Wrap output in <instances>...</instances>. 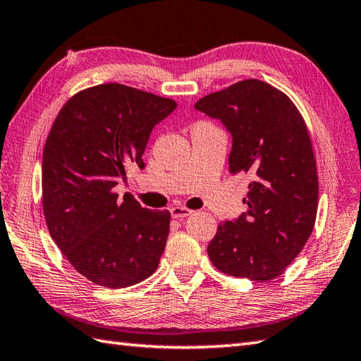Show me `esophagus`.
Wrapping results in <instances>:
<instances>
[{
    "label": "esophagus",
    "instance_id": "obj_1",
    "mask_svg": "<svg viewBox=\"0 0 361 361\" xmlns=\"http://www.w3.org/2000/svg\"><path fill=\"white\" fill-rule=\"evenodd\" d=\"M171 214L173 219H185V217H189L190 214H192V211L185 208V206H172Z\"/></svg>",
    "mask_w": 361,
    "mask_h": 361
}]
</instances>
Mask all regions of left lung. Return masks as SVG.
<instances>
[{"label": "left lung", "mask_w": 361, "mask_h": 361, "mask_svg": "<svg viewBox=\"0 0 361 361\" xmlns=\"http://www.w3.org/2000/svg\"><path fill=\"white\" fill-rule=\"evenodd\" d=\"M195 110L233 136L229 172L250 173L247 212L221 221L208 256L221 273L265 282L291 264L315 226L318 175L310 136L295 104L248 79L202 97Z\"/></svg>", "instance_id": "8db88e82"}]
</instances>
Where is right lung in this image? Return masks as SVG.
Segmentation results:
<instances>
[{
	"instance_id": "add662e5",
	"label": "right lung",
	"mask_w": 361,
	"mask_h": 361,
	"mask_svg": "<svg viewBox=\"0 0 361 361\" xmlns=\"http://www.w3.org/2000/svg\"><path fill=\"white\" fill-rule=\"evenodd\" d=\"M176 109L121 83L80 91L57 114L43 150V212L52 240L82 276L122 288L155 273L171 212L114 192L128 166L144 167L153 127Z\"/></svg>"
}]
</instances>
